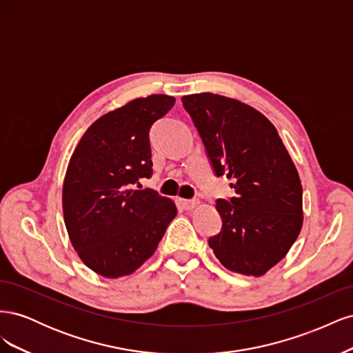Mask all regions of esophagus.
Wrapping results in <instances>:
<instances>
[{
  "label": "esophagus",
  "mask_w": 353,
  "mask_h": 353,
  "mask_svg": "<svg viewBox=\"0 0 353 353\" xmlns=\"http://www.w3.org/2000/svg\"><path fill=\"white\" fill-rule=\"evenodd\" d=\"M179 203H181V206H183L185 210H193L194 208L199 206L200 201L197 199H190V200L179 199Z\"/></svg>",
  "instance_id": "34e87169"
}]
</instances>
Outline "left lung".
Wrapping results in <instances>:
<instances>
[{"label": "left lung", "mask_w": 353, "mask_h": 353, "mask_svg": "<svg viewBox=\"0 0 353 353\" xmlns=\"http://www.w3.org/2000/svg\"><path fill=\"white\" fill-rule=\"evenodd\" d=\"M216 176L236 197L216 200L222 218L209 248L232 272L261 276L279 263L303 223L302 184L275 126L250 105L212 92L184 95Z\"/></svg>", "instance_id": "left-lung-1"}]
</instances>
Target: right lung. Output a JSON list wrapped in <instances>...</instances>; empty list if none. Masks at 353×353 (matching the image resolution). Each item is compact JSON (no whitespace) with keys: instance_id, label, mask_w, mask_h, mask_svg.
Returning <instances> with one entry per match:
<instances>
[{"instance_id":"obj_1","label":"right lung","mask_w":353,"mask_h":353,"mask_svg":"<svg viewBox=\"0 0 353 353\" xmlns=\"http://www.w3.org/2000/svg\"><path fill=\"white\" fill-rule=\"evenodd\" d=\"M175 99L153 94L103 114L81 138L63 184V215L81 261L105 279L150 258L176 215L154 190L131 188L153 174L150 128Z\"/></svg>"}]
</instances>
